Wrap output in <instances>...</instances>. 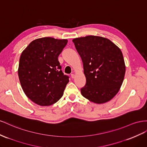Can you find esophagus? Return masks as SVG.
Returning a JSON list of instances; mask_svg holds the SVG:
<instances>
[{
	"mask_svg": "<svg viewBox=\"0 0 147 147\" xmlns=\"http://www.w3.org/2000/svg\"><path fill=\"white\" fill-rule=\"evenodd\" d=\"M71 77H72V78H75V74H71Z\"/></svg>",
	"mask_w": 147,
	"mask_h": 147,
	"instance_id": "esophagus-1",
	"label": "esophagus"
}]
</instances>
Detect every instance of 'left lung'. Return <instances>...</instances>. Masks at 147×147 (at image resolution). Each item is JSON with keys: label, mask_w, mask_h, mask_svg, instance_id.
Instances as JSON below:
<instances>
[{"label": "left lung", "mask_w": 147, "mask_h": 147, "mask_svg": "<svg viewBox=\"0 0 147 147\" xmlns=\"http://www.w3.org/2000/svg\"><path fill=\"white\" fill-rule=\"evenodd\" d=\"M83 62L86 84L83 97L97 104L110 101L120 90L125 65L121 49L109 39L97 36L74 39Z\"/></svg>", "instance_id": "8db88e82"}]
</instances>
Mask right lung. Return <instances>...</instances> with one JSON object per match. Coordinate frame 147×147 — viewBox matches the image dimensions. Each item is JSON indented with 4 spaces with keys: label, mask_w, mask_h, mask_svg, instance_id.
<instances>
[{
    "label": "right lung",
    "mask_w": 147,
    "mask_h": 147,
    "mask_svg": "<svg viewBox=\"0 0 147 147\" xmlns=\"http://www.w3.org/2000/svg\"><path fill=\"white\" fill-rule=\"evenodd\" d=\"M67 39L45 37L30 43L23 51L18 70L23 92L38 105L50 106L60 99L69 82L61 70L58 57Z\"/></svg>",
    "instance_id": "obj_1"
}]
</instances>
